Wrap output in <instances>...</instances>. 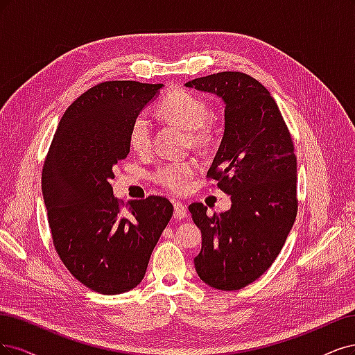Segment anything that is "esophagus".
Wrapping results in <instances>:
<instances>
[{
    "instance_id": "esophagus-1",
    "label": "esophagus",
    "mask_w": 355,
    "mask_h": 355,
    "mask_svg": "<svg viewBox=\"0 0 355 355\" xmlns=\"http://www.w3.org/2000/svg\"><path fill=\"white\" fill-rule=\"evenodd\" d=\"M186 216H187V209L184 205H182L181 202H175L174 203V218L182 220V218H186Z\"/></svg>"
}]
</instances>
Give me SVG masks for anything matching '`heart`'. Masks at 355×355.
<instances>
[{
  "mask_svg": "<svg viewBox=\"0 0 355 355\" xmlns=\"http://www.w3.org/2000/svg\"><path fill=\"white\" fill-rule=\"evenodd\" d=\"M159 112L168 121L181 125L182 128L190 130V139L193 143L202 144L209 139L211 130L205 118H207V103L187 89H174L159 105ZM152 143V125L144 113H139L131 125L128 132V144L134 152L144 153L150 148ZM196 173V164L193 161L169 162L156 169L153 175L157 184L168 190L182 191L187 189L190 177Z\"/></svg>",
  "mask_w": 355,
  "mask_h": 355,
  "instance_id": "1",
  "label": "heart"
}]
</instances>
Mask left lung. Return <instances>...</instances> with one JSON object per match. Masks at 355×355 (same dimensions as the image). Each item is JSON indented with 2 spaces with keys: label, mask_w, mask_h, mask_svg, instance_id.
Masks as SVG:
<instances>
[{
  "label": "left lung",
  "mask_w": 355,
  "mask_h": 355,
  "mask_svg": "<svg viewBox=\"0 0 355 355\" xmlns=\"http://www.w3.org/2000/svg\"><path fill=\"white\" fill-rule=\"evenodd\" d=\"M223 98L224 135L208 177L232 196L214 215L191 203L202 232L194 267L202 282L237 291L259 279L277 258L298 212L296 156L282 113L268 89L242 72H220L186 84Z\"/></svg>",
  "instance_id": "1"
}]
</instances>
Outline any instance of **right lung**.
I'll return each instance as SVG.
<instances>
[{
  "label": "right lung",
  "mask_w": 355,
  "mask_h": 355,
  "mask_svg": "<svg viewBox=\"0 0 355 355\" xmlns=\"http://www.w3.org/2000/svg\"><path fill=\"white\" fill-rule=\"evenodd\" d=\"M164 84L107 81L66 109L42 168V196L53 243L66 268L103 295L134 289L174 208L161 196H113V166L130 153L132 119Z\"/></svg>",
  "instance_id": "1"
}]
</instances>
